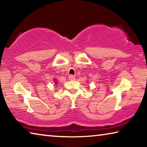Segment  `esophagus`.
<instances>
[{
  "label": "esophagus",
  "mask_w": 147,
  "mask_h": 147,
  "mask_svg": "<svg viewBox=\"0 0 147 147\" xmlns=\"http://www.w3.org/2000/svg\"><path fill=\"white\" fill-rule=\"evenodd\" d=\"M69 80H75V77H74L73 75H69Z\"/></svg>",
  "instance_id": "1"
}]
</instances>
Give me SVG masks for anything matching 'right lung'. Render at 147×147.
<instances>
[{
    "mask_svg": "<svg viewBox=\"0 0 147 147\" xmlns=\"http://www.w3.org/2000/svg\"><path fill=\"white\" fill-rule=\"evenodd\" d=\"M54 82H55V83H56V81H54Z\"/></svg>",
    "mask_w": 147,
    "mask_h": 147,
    "instance_id": "1",
    "label": "right lung"
}]
</instances>
